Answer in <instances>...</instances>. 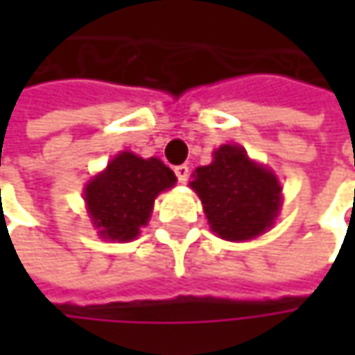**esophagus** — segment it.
I'll return each mask as SVG.
<instances>
[{
    "label": "esophagus",
    "instance_id": "obj_1",
    "mask_svg": "<svg viewBox=\"0 0 355 355\" xmlns=\"http://www.w3.org/2000/svg\"><path fill=\"white\" fill-rule=\"evenodd\" d=\"M175 178H178V182L180 184H185L187 182V178H189V168L185 166V164H182V166H175Z\"/></svg>",
    "mask_w": 355,
    "mask_h": 355
}]
</instances>
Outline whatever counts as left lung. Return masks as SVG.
<instances>
[{
    "label": "left lung",
    "mask_w": 355,
    "mask_h": 355,
    "mask_svg": "<svg viewBox=\"0 0 355 355\" xmlns=\"http://www.w3.org/2000/svg\"><path fill=\"white\" fill-rule=\"evenodd\" d=\"M191 187L203 211L225 241H249L272 225L280 209V185L239 146H221L209 166L196 170Z\"/></svg>",
    "instance_id": "obj_1"
}]
</instances>
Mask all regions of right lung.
<instances>
[{
	"label": "right lung",
	"instance_id": "right-lung-1",
	"mask_svg": "<svg viewBox=\"0 0 355 355\" xmlns=\"http://www.w3.org/2000/svg\"><path fill=\"white\" fill-rule=\"evenodd\" d=\"M175 184L173 171L157 157L118 154L85 191L92 223L104 239L130 241L148 223L159 191Z\"/></svg>",
	"mask_w": 355,
	"mask_h": 355
}]
</instances>
